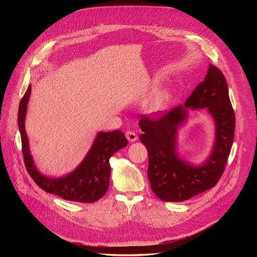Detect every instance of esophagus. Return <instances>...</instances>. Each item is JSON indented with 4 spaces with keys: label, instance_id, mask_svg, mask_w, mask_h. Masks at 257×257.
<instances>
[{
    "label": "esophagus",
    "instance_id": "1",
    "mask_svg": "<svg viewBox=\"0 0 257 257\" xmlns=\"http://www.w3.org/2000/svg\"><path fill=\"white\" fill-rule=\"evenodd\" d=\"M126 138L130 141V142H134L137 140V135L135 132L133 131H127L126 132Z\"/></svg>",
    "mask_w": 257,
    "mask_h": 257
}]
</instances>
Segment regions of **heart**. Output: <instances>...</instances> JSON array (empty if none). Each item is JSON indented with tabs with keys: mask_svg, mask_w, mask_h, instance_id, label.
<instances>
[{
	"mask_svg": "<svg viewBox=\"0 0 257 257\" xmlns=\"http://www.w3.org/2000/svg\"><path fill=\"white\" fill-rule=\"evenodd\" d=\"M171 100V94L168 91H163L157 95L151 96L144 102V108L148 113H157L167 105Z\"/></svg>",
	"mask_w": 257,
	"mask_h": 257,
	"instance_id": "heart-1",
	"label": "heart"
}]
</instances>
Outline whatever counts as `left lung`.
<instances>
[{"label":"left lung","instance_id":"obj_1","mask_svg":"<svg viewBox=\"0 0 257 257\" xmlns=\"http://www.w3.org/2000/svg\"><path fill=\"white\" fill-rule=\"evenodd\" d=\"M206 108L216 127L210 156L201 165L182 159L176 152L177 131L189 116L188 109ZM140 141L149 153L148 176L155 194L164 201L188 200L212 188L223 175L235 132V114L223 73L209 65L205 78L184 105L174 107L162 118L142 117Z\"/></svg>","mask_w":257,"mask_h":257}]
</instances>
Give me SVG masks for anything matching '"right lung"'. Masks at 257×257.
Segmentation results:
<instances>
[{
	"instance_id": "add662e5",
	"label": "right lung",
	"mask_w": 257,
	"mask_h": 257,
	"mask_svg": "<svg viewBox=\"0 0 257 257\" xmlns=\"http://www.w3.org/2000/svg\"><path fill=\"white\" fill-rule=\"evenodd\" d=\"M30 92L31 85H28L18 109V127L21 135L24 164L28 174L43 190L56 194L65 200L84 203L98 200L108 189L111 177L109 158L128 144L125 134L121 130L99 131L87 155L74 171L58 178L45 176L34 164L25 131V118Z\"/></svg>"
}]
</instances>
